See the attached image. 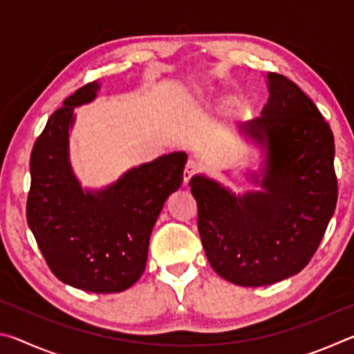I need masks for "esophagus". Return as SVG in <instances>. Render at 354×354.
<instances>
[{"instance_id":"esophagus-1","label":"esophagus","mask_w":354,"mask_h":354,"mask_svg":"<svg viewBox=\"0 0 354 354\" xmlns=\"http://www.w3.org/2000/svg\"><path fill=\"white\" fill-rule=\"evenodd\" d=\"M200 169H201V165L196 162V160H189V162L184 167V183L187 184L190 181V178L196 175V173L200 171Z\"/></svg>"}]
</instances>
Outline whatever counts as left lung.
<instances>
[{
	"instance_id": "obj_1",
	"label": "left lung",
	"mask_w": 354,
	"mask_h": 354,
	"mask_svg": "<svg viewBox=\"0 0 354 354\" xmlns=\"http://www.w3.org/2000/svg\"><path fill=\"white\" fill-rule=\"evenodd\" d=\"M267 80V104L242 127L266 149L262 192L236 196L201 175L189 183L209 263L221 278L245 287L268 286L301 272L337 203L331 128L289 77L268 73Z\"/></svg>"
}]
</instances>
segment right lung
I'll use <instances>...</instances> for the list:
<instances>
[{
  "mask_svg": "<svg viewBox=\"0 0 354 354\" xmlns=\"http://www.w3.org/2000/svg\"><path fill=\"white\" fill-rule=\"evenodd\" d=\"M98 88L88 82L70 95L35 140L26 218L56 278L81 290L113 293L145 270L153 226L183 183L187 154L160 156L103 190H82L70 165L68 131L75 107L92 101Z\"/></svg>",
  "mask_w": 354,
  "mask_h": 354,
  "instance_id": "add662e5",
  "label": "right lung"
}]
</instances>
